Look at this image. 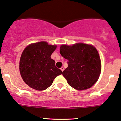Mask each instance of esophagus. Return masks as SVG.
I'll use <instances>...</instances> for the list:
<instances>
[{
    "label": "esophagus",
    "instance_id": "34e87169",
    "mask_svg": "<svg viewBox=\"0 0 121 121\" xmlns=\"http://www.w3.org/2000/svg\"><path fill=\"white\" fill-rule=\"evenodd\" d=\"M60 70H62V71H63V70H64V67H60Z\"/></svg>",
    "mask_w": 121,
    "mask_h": 121
}]
</instances>
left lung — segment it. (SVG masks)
<instances>
[{"label": "left lung", "mask_w": 121, "mask_h": 121, "mask_svg": "<svg viewBox=\"0 0 121 121\" xmlns=\"http://www.w3.org/2000/svg\"><path fill=\"white\" fill-rule=\"evenodd\" d=\"M60 54L68 60V67L62 74L70 86L82 91L95 84L102 66L99 54L95 47L84 43L62 45Z\"/></svg>", "instance_id": "obj_1"}]
</instances>
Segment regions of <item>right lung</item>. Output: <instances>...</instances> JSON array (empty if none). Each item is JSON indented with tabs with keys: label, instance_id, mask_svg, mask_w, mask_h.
I'll return each instance as SVG.
<instances>
[{
	"label": "right lung",
	"instance_id": "obj_1",
	"mask_svg": "<svg viewBox=\"0 0 121 121\" xmlns=\"http://www.w3.org/2000/svg\"><path fill=\"white\" fill-rule=\"evenodd\" d=\"M56 48L45 41L32 43L23 51L19 60V71L24 81L34 89L43 91L62 74L51 55Z\"/></svg>",
	"mask_w": 121,
	"mask_h": 121
}]
</instances>
